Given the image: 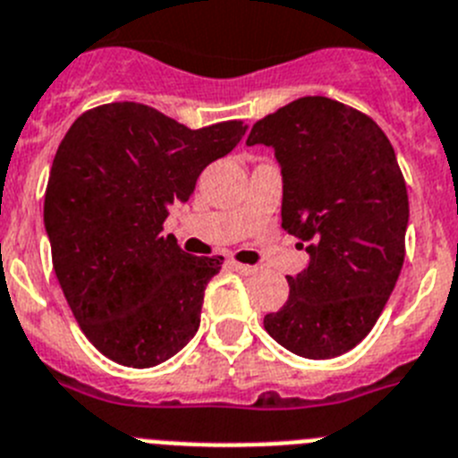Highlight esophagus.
I'll list each match as a JSON object with an SVG mask.
<instances>
[{"label": "esophagus", "instance_id": "34e87169", "mask_svg": "<svg viewBox=\"0 0 458 458\" xmlns=\"http://www.w3.org/2000/svg\"><path fill=\"white\" fill-rule=\"evenodd\" d=\"M230 265H233V269L234 272H240V274H244V276H253V274L258 272V267H253V265H242V262H230Z\"/></svg>", "mask_w": 458, "mask_h": 458}]
</instances>
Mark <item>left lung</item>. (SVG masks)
<instances>
[{"label":"left lung","instance_id":"8db88e82","mask_svg":"<svg viewBox=\"0 0 458 458\" xmlns=\"http://www.w3.org/2000/svg\"><path fill=\"white\" fill-rule=\"evenodd\" d=\"M246 145L274 149L281 228L311 256L265 329L300 357L344 355L371 332L403 267L408 191L394 147L369 114L327 97L262 117Z\"/></svg>","mask_w":458,"mask_h":458}]
</instances>
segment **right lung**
I'll return each instance as SVG.
<instances>
[{"mask_svg": "<svg viewBox=\"0 0 458 458\" xmlns=\"http://www.w3.org/2000/svg\"><path fill=\"white\" fill-rule=\"evenodd\" d=\"M244 133L240 119L193 131L131 101L87 110L66 131L43 221L64 297L108 360L157 367L198 332L224 258L182 251L163 221Z\"/></svg>", "mask_w": 458, "mask_h": 458, "instance_id": "add662e5", "label": "right lung"}]
</instances>
